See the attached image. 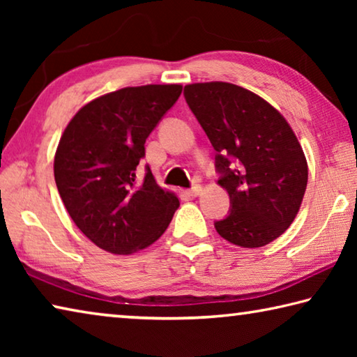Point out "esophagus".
Returning a JSON list of instances; mask_svg holds the SVG:
<instances>
[{"mask_svg": "<svg viewBox=\"0 0 357 357\" xmlns=\"http://www.w3.org/2000/svg\"><path fill=\"white\" fill-rule=\"evenodd\" d=\"M202 190H203V187H202V185L193 184V185L190 187V189H189V195H190V197H197V195H200Z\"/></svg>", "mask_w": 357, "mask_h": 357, "instance_id": "obj_1", "label": "esophagus"}]
</instances>
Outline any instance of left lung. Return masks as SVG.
I'll use <instances>...</instances> for the list:
<instances>
[{
    "label": "left lung",
    "instance_id": "left-lung-1",
    "mask_svg": "<svg viewBox=\"0 0 357 357\" xmlns=\"http://www.w3.org/2000/svg\"><path fill=\"white\" fill-rule=\"evenodd\" d=\"M184 98L215 149L219 184L229 195L217 233L247 249L273 243L294 220L309 178L294 132L273 105L236 84H187Z\"/></svg>",
    "mask_w": 357,
    "mask_h": 357
}]
</instances>
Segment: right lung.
I'll list each match as a JSON object with an SVG mask.
<instances>
[{
    "instance_id": "obj_1",
    "label": "right lung",
    "mask_w": 357,
    "mask_h": 357,
    "mask_svg": "<svg viewBox=\"0 0 357 357\" xmlns=\"http://www.w3.org/2000/svg\"><path fill=\"white\" fill-rule=\"evenodd\" d=\"M181 84H146L102 96L78 110L55 155V181L72 220L107 252L128 255L159 239L178 197L155 184L151 168L138 181L144 143L176 104Z\"/></svg>"
}]
</instances>
